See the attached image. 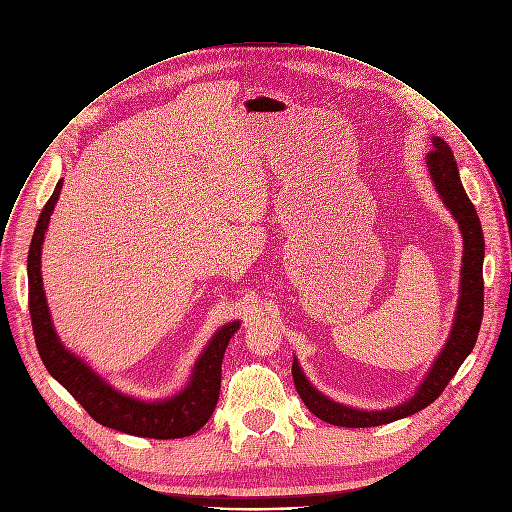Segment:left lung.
Here are the masks:
<instances>
[{
	"instance_id": "8db88e82",
	"label": "left lung",
	"mask_w": 512,
	"mask_h": 512,
	"mask_svg": "<svg viewBox=\"0 0 512 512\" xmlns=\"http://www.w3.org/2000/svg\"><path fill=\"white\" fill-rule=\"evenodd\" d=\"M432 145L434 149L426 157L430 177L436 185L438 195L446 203V208L458 222V228L464 240L460 298H458L450 337L444 349L440 351L438 359L434 361L432 369L428 371L426 379L418 387V391L407 401L379 412L355 410V407L329 399L327 395H323L319 389L311 385V381L304 377L298 361L294 359L292 379L300 399L319 420L327 424L343 426V428H373V426H383L424 410V407H428L432 401L440 397V393L456 375L464 359L472 353L474 343L478 339V331L484 315V280H482L484 236H482L478 214L462 187L452 149L440 137H434Z\"/></svg>"
}]
</instances>
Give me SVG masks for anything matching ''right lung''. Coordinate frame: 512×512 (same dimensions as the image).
Instances as JSON below:
<instances>
[{
  "label": "right lung",
  "mask_w": 512,
  "mask_h": 512,
  "mask_svg": "<svg viewBox=\"0 0 512 512\" xmlns=\"http://www.w3.org/2000/svg\"><path fill=\"white\" fill-rule=\"evenodd\" d=\"M60 189L62 179L56 183L54 193L46 201L28 252V302L34 339L42 363L46 365L48 373L84 407L90 418L102 426L155 440H175L195 434L199 428L206 426L216 410L222 383V359L232 335L240 329V321L224 325L212 337L208 347L195 361L187 387L177 395L161 401H143L115 389L62 345L48 311L40 258L44 234L60 197Z\"/></svg>",
  "instance_id": "obj_1"
}]
</instances>
